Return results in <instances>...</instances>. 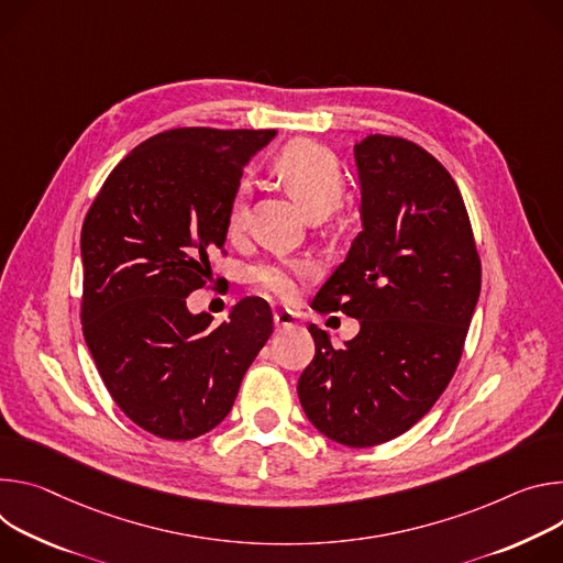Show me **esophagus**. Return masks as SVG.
<instances>
[{"mask_svg": "<svg viewBox=\"0 0 563 563\" xmlns=\"http://www.w3.org/2000/svg\"><path fill=\"white\" fill-rule=\"evenodd\" d=\"M273 322H275V327H277L279 331H282V329H290V327H295V324H297V316L292 313V310L282 308V310H275Z\"/></svg>", "mask_w": 563, "mask_h": 563, "instance_id": "1", "label": "esophagus"}]
</instances>
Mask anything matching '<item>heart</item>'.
Masks as SVG:
<instances>
[{
  "label": "heart",
  "instance_id": "1",
  "mask_svg": "<svg viewBox=\"0 0 563 563\" xmlns=\"http://www.w3.org/2000/svg\"><path fill=\"white\" fill-rule=\"evenodd\" d=\"M277 176L286 183L290 195L310 214L333 212L344 195V172L340 161L322 145L313 141L288 143L273 163ZM245 187L241 185L228 212V230L236 234L245 223ZM310 266L306 262L290 264H264L257 266L250 277L255 286L277 299H290L297 290V279L306 277Z\"/></svg>",
  "mask_w": 563,
  "mask_h": 563
}]
</instances>
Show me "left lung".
<instances>
[{
  "label": "left lung",
  "mask_w": 563,
  "mask_h": 563,
  "mask_svg": "<svg viewBox=\"0 0 563 563\" xmlns=\"http://www.w3.org/2000/svg\"><path fill=\"white\" fill-rule=\"evenodd\" d=\"M362 232L313 299L360 333L333 349L310 324L316 357L297 383L306 418L346 448L387 443L441 398L481 292L470 217L450 172L396 136L353 150Z\"/></svg>",
  "instance_id": "obj_1"
}]
</instances>
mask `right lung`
Listing matches in <instances>:
<instances>
[{
  "instance_id": "add662e5",
  "label": "right lung",
  "mask_w": 563,
  "mask_h": 563,
  "mask_svg": "<svg viewBox=\"0 0 563 563\" xmlns=\"http://www.w3.org/2000/svg\"><path fill=\"white\" fill-rule=\"evenodd\" d=\"M275 130L185 128L152 136L104 180L80 236L82 331L115 405L167 441H190L232 409L273 333L260 297L228 320L190 313L228 234L241 169Z\"/></svg>"
}]
</instances>
